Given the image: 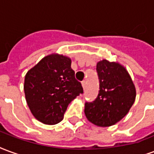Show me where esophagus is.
Listing matches in <instances>:
<instances>
[{
  "label": "esophagus",
  "mask_w": 154,
  "mask_h": 154,
  "mask_svg": "<svg viewBox=\"0 0 154 154\" xmlns=\"http://www.w3.org/2000/svg\"><path fill=\"white\" fill-rule=\"evenodd\" d=\"M82 87H83V88H84V89L86 88V82L85 81L82 82Z\"/></svg>",
  "instance_id": "esophagus-1"
}]
</instances>
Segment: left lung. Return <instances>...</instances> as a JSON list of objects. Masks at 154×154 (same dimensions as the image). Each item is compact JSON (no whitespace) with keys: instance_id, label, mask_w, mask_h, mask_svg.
Instances as JSON below:
<instances>
[{"instance_id":"left-lung-1","label":"left lung","mask_w":154,"mask_h":154,"mask_svg":"<svg viewBox=\"0 0 154 154\" xmlns=\"http://www.w3.org/2000/svg\"><path fill=\"white\" fill-rule=\"evenodd\" d=\"M99 93L93 103H86L85 114L95 125L107 127L120 122L134 104L136 89L130 74L118 62L102 60L97 63Z\"/></svg>"}]
</instances>
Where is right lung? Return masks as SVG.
<instances>
[{
  "label": "right lung",
  "mask_w": 154,
  "mask_h": 154,
  "mask_svg": "<svg viewBox=\"0 0 154 154\" xmlns=\"http://www.w3.org/2000/svg\"><path fill=\"white\" fill-rule=\"evenodd\" d=\"M70 66L69 57L52 53L27 72L23 85L27 104L32 116L43 124L61 122L68 105L83 94Z\"/></svg>",
  "instance_id": "1"
}]
</instances>
